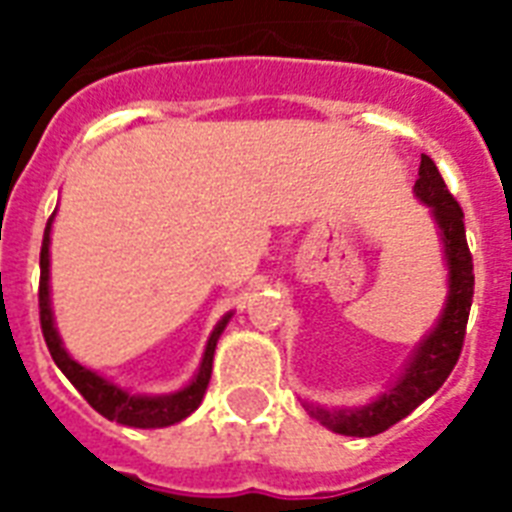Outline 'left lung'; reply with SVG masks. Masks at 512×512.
<instances>
[{"instance_id":"1","label":"left lung","mask_w":512,"mask_h":512,"mask_svg":"<svg viewBox=\"0 0 512 512\" xmlns=\"http://www.w3.org/2000/svg\"><path fill=\"white\" fill-rule=\"evenodd\" d=\"M414 191L436 215L446 247V265H449V300H446L444 316L438 319V327L422 342L414 353L412 364L404 377L382 393L374 404L353 412H329L319 406H308V414L319 420L324 428L342 433V436H377L406 414H412L417 406L436 393L452 374L454 364L462 353L465 329H468L470 305H473V255L465 239V212L460 201L454 199L446 188L444 177L438 172L436 162L422 154L420 177L414 183Z\"/></svg>"}]
</instances>
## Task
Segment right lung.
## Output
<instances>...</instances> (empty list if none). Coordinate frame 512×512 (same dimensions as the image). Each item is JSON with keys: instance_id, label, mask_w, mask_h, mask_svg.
Listing matches in <instances>:
<instances>
[{"instance_id": "add662e5", "label": "right lung", "mask_w": 512, "mask_h": 512, "mask_svg": "<svg viewBox=\"0 0 512 512\" xmlns=\"http://www.w3.org/2000/svg\"><path fill=\"white\" fill-rule=\"evenodd\" d=\"M50 223L52 217L47 220V228H44L42 239V252H39V324H42V335L47 348H50L52 361L58 364V369L66 374L71 385H74L79 393L84 396V401L100 412L106 420L122 422V425H130V428H167V425H175V422L185 420L188 414L201 404V398L207 393L209 377H212V356H215V345L220 332L225 329L228 319L225 316L220 324L215 327L212 337L207 342V350H204V361H201V369L196 374V380L183 388L180 393H172V396H130L127 390L116 388L114 382L103 380L90 369H84L82 364H76L74 358L68 356L63 345H60V337L52 327V311H50Z\"/></svg>"}]
</instances>
